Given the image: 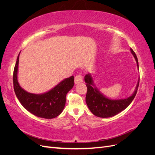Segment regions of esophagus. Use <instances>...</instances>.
<instances>
[{
	"label": "esophagus",
	"mask_w": 155,
	"mask_h": 155,
	"mask_svg": "<svg viewBox=\"0 0 155 155\" xmlns=\"http://www.w3.org/2000/svg\"><path fill=\"white\" fill-rule=\"evenodd\" d=\"M74 81H75V83L76 84H79V83H81L83 82V77L81 74H78L77 76L75 77L74 79Z\"/></svg>",
	"instance_id": "34e87169"
}]
</instances>
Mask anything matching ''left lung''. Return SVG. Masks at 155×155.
<instances>
[{"label":"left lung","instance_id":"8db88e82","mask_svg":"<svg viewBox=\"0 0 155 155\" xmlns=\"http://www.w3.org/2000/svg\"><path fill=\"white\" fill-rule=\"evenodd\" d=\"M130 51L135 58L138 69L139 70L137 55L132 48L130 49ZM84 79L87 83V87L86 95L87 105L94 115L100 117V118H109V117L114 116L125 109L133 101L137 94L140 81V79H138L133 94L129 97L124 98V99L112 100L106 97L98 90L94 83L93 78L91 74H87Z\"/></svg>","mask_w":155,"mask_h":155}]
</instances>
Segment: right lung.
Listing matches in <instances>:
<instances>
[{"label":"right lung","mask_w":155,"mask_h":155,"mask_svg":"<svg viewBox=\"0 0 155 155\" xmlns=\"http://www.w3.org/2000/svg\"><path fill=\"white\" fill-rule=\"evenodd\" d=\"M19 54L17 59L13 76V88L18 100L28 111L37 117L46 119L55 118L64 109L67 94L74 85V76L63 79L46 92L40 94L28 92L20 86L17 79Z\"/></svg>","instance_id":"add662e5"}]
</instances>
